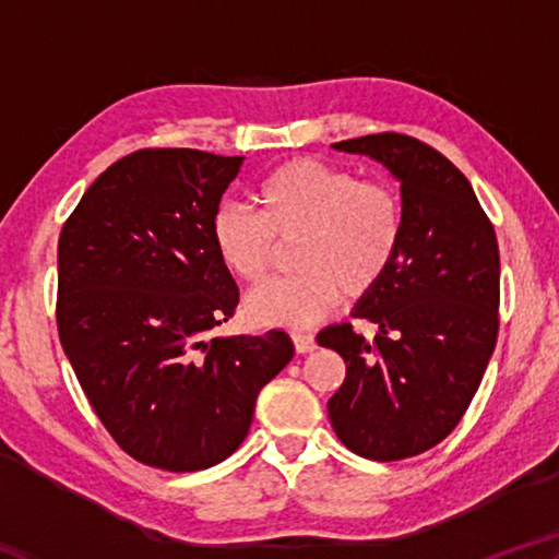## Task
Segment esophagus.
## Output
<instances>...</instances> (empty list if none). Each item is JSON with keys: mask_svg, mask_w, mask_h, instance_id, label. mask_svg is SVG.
Listing matches in <instances>:
<instances>
[{"mask_svg": "<svg viewBox=\"0 0 559 559\" xmlns=\"http://www.w3.org/2000/svg\"><path fill=\"white\" fill-rule=\"evenodd\" d=\"M293 345H296V353L306 355V353H313L316 349V337L313 335H306V333H293Z\"/></svg>", "mask_w": 559, "mask_h": 559, "instance_id": "34e87169", "label": "esophagus"}]
</instances>
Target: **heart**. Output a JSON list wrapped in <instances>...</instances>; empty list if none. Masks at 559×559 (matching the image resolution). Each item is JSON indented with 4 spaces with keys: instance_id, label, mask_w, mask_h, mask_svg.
I'll return each instance as SVG.
<instances>
[{
    "instance_id": "heart-1",
    "label": "heart",
    "mask_w": 559,
    "mask_h": 559,
    "mask_svg": "<svg viewBox=\"0 0 559 559\" xmlns=\"http://www.w3.org/2000/svg\"><path fill=\"white\" fill-rule=\"evenodd\" d=\"M259 214L226 202L212 216V243L224 269L246 283L269 271L278 243L296 239L298 273L261 283L243 300V316L261 328H308L345 298L372 293L392 269L404 239L396 189L357 179L349 169L300 157L257 187Z\"/></svg>"
}]
</instances>
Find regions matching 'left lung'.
<instances>
[{"label": "left lung", "mask_w": 559, "mask_h": 559, "mask_svg": "<svg viewBox=\"0 0 559 559\" xmlns=\"http://www.w3.org/2000/svg\"><path fill=\"white\" fill-rule=\"evenodd\" d=\"M333 147L400 179L404 239L353 310L374 323L372 343L349 323L318 333V345L345 359L328 414L357 456L402 461L447 439L484 380L498 337V241L471 182L439 150L400 132Z\"/></svg>", "instance_id": "obj_1"}]
</instances>
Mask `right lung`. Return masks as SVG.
Segmentation results:
<instances>
[{
  "mask_svg": "<svg viewBox=\"0 0 559 559\" xmlns=\"http://www.w3.org/2000/svg\"><path fill=\"white\" fill-rule=\"evenodd\" d=\"M243 157L150 147L112 163L59 236L56 325L93 412L132 459L202 471L239 449L290 362L283 330L214 335L239 288L212 216Z\"/></svg>",
  "mask_w": 559,
  "mask_h": 559,
  "instance_id": "obj_1",
  "label": "right lung"
}]
</instances>
